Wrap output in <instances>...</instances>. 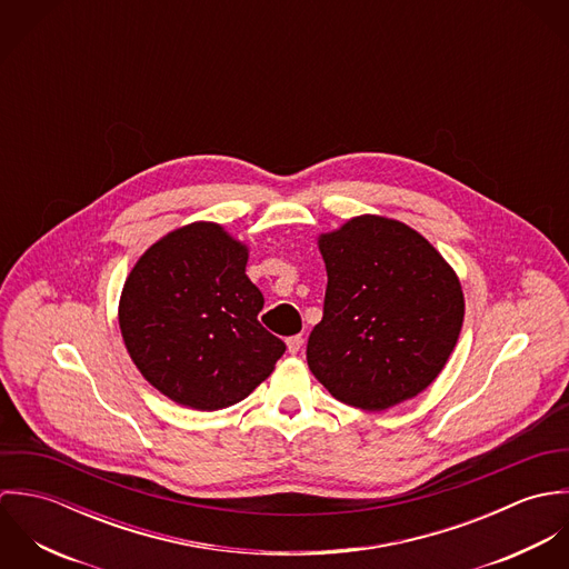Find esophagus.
<instances>
[{
	"label": "esophagus",
	"instance_id": "obj_1",
	"mask_svg": "<svg viewBox=\"0 0 569 569\" xmlns=\"http://www.w3.org/2000/svg\"><path fill=\"white\" fill-rule=\"evenodd\" d=\"M302 343H305V339H302V335H293V337H289V339H287V348H289V352H291V355H296V352H300V348H302Z\"/></svg>",
	"mask_w": 569,
	"mask_h": 569
}]
</instances>
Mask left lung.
<instances>
[{"label":"left lung","instance_id":"8db88e82","mask_svg":"<svg viewBox=\"0 0 569 569\" xmlns=\"http://www.w3.org/2000/svg\"><path fill=\"white\" fill-rule=\"evenodd\" d=\"M325 316L309 335L316 379L346 406L388 409L445 368L465 320L456 271L406 223L357 217L320 237Z\"/></svg>","mask_w":569,"mask_h":569}]
</instances>
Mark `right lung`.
I'll return each instance as SVG.
<instances>
[{"label":"right lung","instance_id":"right-lung-1","mask_svg":"<svg viewBox=\"0 0 569 569\" xmlns=\"http://www.w3.org/2000/svg\"><path fill=\"white\" fill-rule=\"evenodd\" d=\"M247 247L217 223H190L151 244L120 298V330L142 377L170 401L221 409L249 397L284 355L258 322L264 298Z\"/></svg>","mask_w":569,"mask_h":569}]
</instances>
